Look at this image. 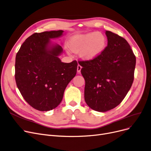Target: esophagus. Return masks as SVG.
<instances>
[{"instance_id": "34e87169", "label": "esophagus", "mask_w": 151, "mask_h": 151, "mask_svg": "<svg viewBox=\"0 0 151 151\" xmlns=\"http://www.w3.org/2000/svg\"><path fill=\"white\" fill-rule=\"evenodd\" d=\"M81 68H82V67L80 65L78 64V66H77V71L78 72V73H80V72L81 71Z\"/></svg>"}]
</instances>
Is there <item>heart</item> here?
<instances>
[{"instance_id":"obj_1","label":"heart","mask_w":151,"mask_h":151,"mask_svg":"<svg viewBox=\"0 0 151 151\" xmlns=\"http://www.w3.org/2000/svg\"><path fill=\"white\" fill-rule=\"evenodd\" d=\"M107 46V39L99 32H91L72 37L70 47L75 52H80L82 58L92 60L100 55Z\"/></svg>"}]
</instances>
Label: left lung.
<instances>
[{"mask_svg":"<svg viewBox=\"0 0 151 151\" xmlns=\"http://www.w3.org/2000/svg\"><path fill=\"white\" fill-rule=\"evenodd\" d=\"M107 46L92 60H79L85 80L84 100L98 112H106L122 102L134 80L136 57L122 36L106 31Z\"/></svg>","mask_w":151,"mask_h":151,"instance_id":"1","label":"left lung"}]
</instances>
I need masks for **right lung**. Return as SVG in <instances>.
I'll return each instance as SVG.
<instances>
[{"mask_svg":"<svg viewBox=\"0 0 151 151\" xmlns=\"http://www.w3.org/2000/svg\"><path fill=\"white\" fill-rule=\"evenodd\" d=\"M62 30L32 34L23 43L15 58V78L24 99L34 109L49 111L61 102L65 88L76 74L78 63H63V51L56 45L50 49V39L60 36Z\"/></svg>","mask_w":151,"mask_h":151,"instance_id":"right-lung-1","label":"right lung"}]
</instances>
